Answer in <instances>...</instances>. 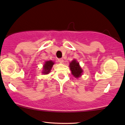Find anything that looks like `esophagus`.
<instances>
[{"instance_id": "1", "label": "esophagus", "mask_w": 125, "mask_h": 125, "mask_svg": "<svg viewBox=\"0 0 125 125\" xmlns=\"http://www.w3.org/2000/svg\"><path fill=\"white\" fill-rule=\"evenodd\" d=\"M58 61L60 63H63V59H58Z\"/></svg>"}]
</instances>
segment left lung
<instances>
[{
    "mask_svg": "<svg viewBox=\"0 0 125 125\" xmlns=\"http://www.w3.org/2000/svg\"><path fill=\"white\" fill-rule=\"evenodd\" d=\"M70 69L71 70L72 75L75 78H78L82 75L83 70L79 65V63L77 62L76 60H73L69 64Z\"/></svg>",
    "mask_w": 125,
    "mask_h": 125,
    "instance_id": "obj_1",
    "label": "left lung"
}]
</instances>
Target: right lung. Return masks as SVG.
<instances>
[{"label":"right lung","mask_w":125,"mask_h":125,"mask_svg":"<svg viewBox=\"0 0 125 125\" xmlns=\"http://www.w3.org/2000/svg\"><path fill=\"white\" fill-rule=\"evenodd\" d=\"M54 62H52V60H49L45 62L44 65L43 66V72L42 73L44 74H48L51 71L52 66H53Z\"/></svg>","instance_id":"obj_1"}]
</instances>
